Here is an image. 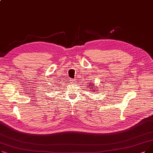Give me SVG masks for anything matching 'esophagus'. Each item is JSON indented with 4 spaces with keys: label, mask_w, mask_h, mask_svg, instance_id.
I'll return each mask as SVG.
<instances>
[{
    "label": "esophagus",
    "mask_w": 153,
    "mask_h": 153,
    "mask_svg": "<svg viewBox=\"0 0 153 153\" xmlns=\"http://www.w3.org/2000/svg\"><path fill=\"white\" fill-rule=\"evenodd\" d=\"M70 82H71V84H74V83L76 82V81H74V80H73V79H71V80H70Z\"/></svg>",
    "instance_id": "obj_1"
}]
</instances>
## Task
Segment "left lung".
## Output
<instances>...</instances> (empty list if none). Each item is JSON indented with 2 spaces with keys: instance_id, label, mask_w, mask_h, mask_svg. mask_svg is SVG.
Here are the masks:
<instances>
[{
  "instance_id": "1",
  "label": "left lung",
  "mask_w": 153,
  "mask_h": 153,
  "mask_svg": "<svg viewBox=\"0 0 153 153\" xmlns=\"http://www.w3.org/2000/svg\"><path fill=\"white\" fill-rule=\"evenodd\" d=\"M88 86H89L91 89H92V90H91V91H93V92H94V91H97V89H95V88H97V87H96L95 88H94V87H95V85L94 84H93V83H92V84H90L89 83V85H88Z\"/></svg>"
}]
</instances>
